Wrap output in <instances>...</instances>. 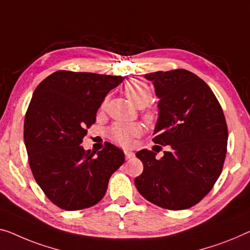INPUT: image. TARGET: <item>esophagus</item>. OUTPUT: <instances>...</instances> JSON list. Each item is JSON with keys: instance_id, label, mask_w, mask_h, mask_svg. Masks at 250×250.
Returning <instances> with one entry per match:
<instances>
[{"instance_id": "1", "label": "esophagus", "mask_w": 250, "mask_h": 250, "mask_svg": "<svg viewBox=\"0 0 250 250\" xmlns=\"http://www.w3.org/2000/svg\"><path fill=\"white\" fill-rule=\"evenodd\" d=\"M125 159H130V158H132L133 156H135V152L131 151V150H128V149H125Z\"/></svg>"}]
</instances>
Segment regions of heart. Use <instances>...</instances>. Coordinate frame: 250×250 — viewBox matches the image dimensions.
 Here are the masks:
<instances>
[{"instance_id":"1","label":"heart","mask_w":250,"mask_h":250,"mask_svg":"<svg viewBox=\"0 0 250 250\" xmlns=\"http://www.w3.org/2000/svg\"><path fill=\"white\" fill-rule=\"evenodd\" d=\"M125 95L135 105L143 107L150 102L151 91L145 82L140 80H131L125 85L124 87ZM107 99H104L101 107H105ZM154 113H146V119L149 122L154 121ZM143 133V126L138 124H125V122H118L114 124L107 130V136L115 144L120 146H129L131 145L133 138L140 136Z\"/></svg>"}]
</instances>
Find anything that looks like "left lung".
Listing matches in <instances>:
<instances>
[{
  "instance_id": "8db88e82",
  "label": "left lung",
  "mask_w": 250,
  "mask_h": 250,
  "mask_svg": "<svg viewBox=\"0 0 250 250\" xmlns=\"http://www.w3.org/2000/svg\"><path fill=\"white\" fill-rule=\"evenodd\" d=\"M145 77L152 82L159 98L152 141L169 149L161 159L148 149L137 152L144 172L135 185L149 202L184 210L199 203L220 176L228 143L225 114L206 82L188 70Z\"/></svg>"
}]
</instances>
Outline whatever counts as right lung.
<instances>
[{"label": "right lung", "mask_w": 250, "mask_h": 250, "mask_svg": "<svg viewBox=\"0 0 250 250\" xmlns=\"http://www.w3.org/2000/svg\"><path fill=\"white\" fill-rule=\"evenodd\" d=\"M124 80L58 70L33 92L23 129L29 165L44 194L61 208L95 206L125 163L124 151L110 143L96 155L81 146L104 98Z\"/></svg>", "instance_id": "obj_1"}]
</instances>
